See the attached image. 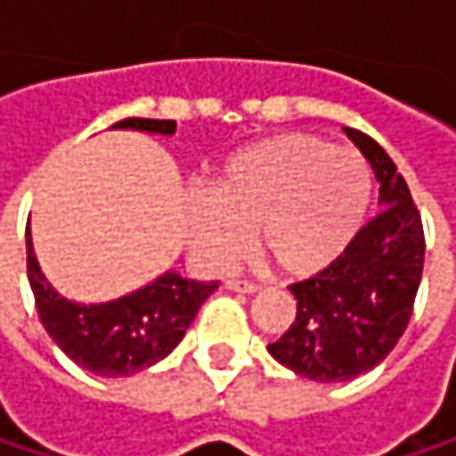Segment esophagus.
I'll use <instances>...</instances> for the list:
<instances>
[{"mask_svg": "<svg viewBox=\"0 0 456 456\" xmlns=\"http://www.w3.org/2000/svg\"><path fill=\"white\" fill-rule=\"evenodd\" d=\"M227 288L229 290H237V293H256V290H261V285L248 282V280H227Z\"/></svg>", "mask_w": 456, "mask_h": 456, "instance_id": "obj_1", "label": "esophagus"}]
</instances>
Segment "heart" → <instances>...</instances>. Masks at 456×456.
Instances as JSON below:
<instances>
[{"instance_id": "b5f03b06", "label": "heart", "mask_w": 456, "mask_h": 456, "mask_svg": "<svg viewBox=\"0 0 456 456\" xmlns=\"http://www.w3.org/2000/svg\"><path fill=\"white\" fill-rule=\"evenodd\" d=\"M192 208L190 245L224 269L256 232L261 256L288 277H312L356 240L372 206V174L354 152L309 134H280L234 152Z\"/></svg>"}]
</instances>
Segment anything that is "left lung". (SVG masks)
I'll return each instance as SVG.
<instances>
[{"instance_id":"1","label":"left lung","mask_w":456,"mask_h":456,"mask_svg":"<svg viewBox=\"0 0 456 456\" xmlns=\"http://www.w3.org/2000/svg\"><path fill=\"white\" fill-rule=\"evenodd\" d=\"M380 182L383 211L312 280L290 285L298 312L269 354L301 378L351 380L378 367L404 335L425 261V232L410 187L388 152L346 129Z\"/></svg>"}]
</instances>
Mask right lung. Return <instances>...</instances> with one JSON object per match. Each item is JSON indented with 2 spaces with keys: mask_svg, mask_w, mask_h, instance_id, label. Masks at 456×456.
I'll return each mask as SVG.
<instances>
[{
  "mask_svg": "<svg viewBox=\"0 0 456 456\" xmlns=\"http://www.w3.org/2000/svg\"><path fill=\"white\" fill-rule=\"evenodd\" d=\"M113 129L174 134L176 121L124 118L113 124ZM26 256L37 312L49 338L70 362L100 378L134 375L168 356L184 338L198 309L219 288V282H198L166 272L132 296L86 306L62 298L46 282L34 256L31 229H26Z\"/></svg>",
  "mask_w": 456,
  "mask_h": 456,
  "instance_id": "obj_1",
  "label": "right lung"
}]
</instances>
